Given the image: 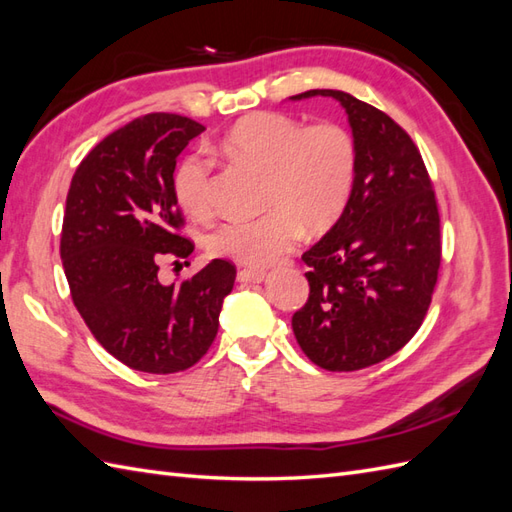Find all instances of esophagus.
<instances>
[{
	"label": "esophagus",
	"mask_w": 512,
	"mask_h": 512,
	"mask_svg": "<svg viewBox=\"0 0 512 512\" xmlns=\"http://www.w3.org/2000/svg\"><path fill=\"white\" fill-rule=\"evenodd\" d=\"M267 278V271L263 269H241L239 280L241 282H263Z\"/></svg>",
	"instance_id": "esophagus-1"
}]
</instances>
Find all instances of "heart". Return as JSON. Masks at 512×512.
I'll return each mask as SVG.
<instances>
[{"instance_id": "b5f03b06", "label": "heart", "mask_w": 512, "mask_h": 512, "mask_svg": "<svg viewBox=\"0 0 512 512\" xmlns=\"http://www.w3.org/2000/svg\"><path fill=\"white\" fill-rule=\"evenodd\" d=\"M234 158L267 173L265 213L256 219H230L208 236L210 254L241 265L265 267L289 254L304 228L310 234L332 230L345 215L358 178V143L336 121H306L284 112L249 115L223 136ZM213 160L186 156L176 171V197L184 213L206 221L215 215Z\"/></svg>"}]
</instances>
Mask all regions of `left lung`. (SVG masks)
<instances>
[{
	"instance_id": "obj_1",
	"label": "left lung",
	"mask_w": 512,
	"mask_h": 512,
	"mask_svg": "<svg viewBox=\"0 0 512 512\" xmlns=\"http://www.w3.org/2000/svg\"><path fill=\"white\" fill-rule=\"evenodd\" d=\"M334 97L358 143V178L341 221L302 256L310 293L293 315L302 352L326 371H358L400 352L426 317L441 267L430 173L408 132L354 95Z\"/></svg>"
}]
</instances>
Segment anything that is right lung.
<instances>
[{"mask_svg": "<svg viewBox=\"0 0 512 512\" xmlns=\"http://www.w3.org/2000/svg\"><path fill=\"white\" fill-rule=\"evenodd\" d=\"M202 123L149 112L82 158L67 195L60 258L71 299L97 343L130 369L176 373L213 345L223 297L236 278L215 258L193 278L160 284L162 260L186 258L173 171Z\"/></svg>", "mask_w": 512, "mask_h": 512, "instance_id": "1", "label": "right lung"}]
</instances>
